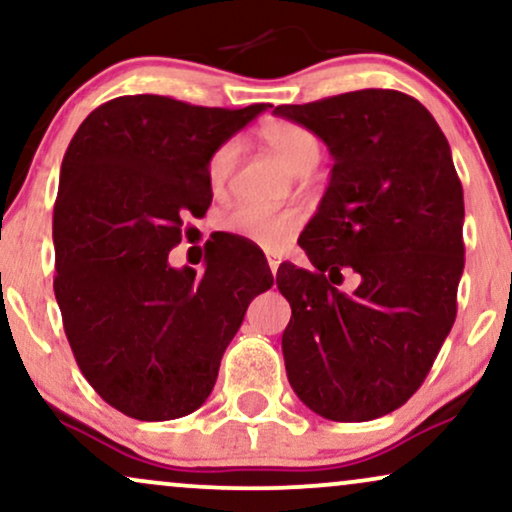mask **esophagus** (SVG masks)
<instances>
[{
  "mask_svg": "<svg viewBox=\"0 0 512 512\" xmlns=\"http://www.w3.org/2000/svg\"><path fill=\"white\" fill-rule=\"evenodd\" d=\"M267 262H269L271 274H276V271H278V264H281V260H278V255H274V252H267Z\"/></svg>",
  "mask_w": 512,
  "mask_h": 512,
  "instance_id": "obj_1",
  "label": "esophagus"
}]
</instances>
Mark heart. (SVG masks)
Masks as SVG:
<instances>
[{"mask_svg":"<svg viewBox=\"0 0 512 512\" xmlns=\"http://www.w3.org/2000/svg\"><path fill=\"white\" fill-rule=\"evenodd\" d=\"M260 139L271 153L286 163L295 174H309L321 160V141L312 129L297 125L290 120H269L260 127ZM238 160L236 141H224L208 163V184L212 193H222L234 174ZM222 226L231 234L260 243L264 248H281L297 234L302 226V212L286 208L274 210L264 205L241 203L229 212H224Z\"/></svg>","mask_w":512,"mask_h":512,"instance_id":"b5f03b06","label":"heart"}]
</instances>
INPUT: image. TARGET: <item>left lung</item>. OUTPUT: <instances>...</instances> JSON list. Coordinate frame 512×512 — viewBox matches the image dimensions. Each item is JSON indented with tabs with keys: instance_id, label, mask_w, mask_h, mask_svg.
<instances>
[{
	"instance_id": "1",
	"label": "left lung",
	"mask_w": 512,
	"mask_h": 512,
	"mask_svg": "<svg viewBox=\"0 0 512 512\" xmlns=\"http://www.w3.org/2000/svg\"><path fill=\"white\" fill-rule=\"evenodd\" d=\"M274 113L312 129L335 160L297 241L314 269L276 274L293 309L281 340L290 387L328 420L380 418L423 385L456 321L465 210L449 141L394 89ZM347 270L360 274L354 294L337 290Z\"/></svg>"
}]
</instances>
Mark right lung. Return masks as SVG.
I'll list each match as a JSON object with an SVG mask.
<instances>
[{
	"instance_id": "1",
	"label": "right lung",
	"mask_w": 512,
	"mask_h": 512,
	"mask_svg": "<svg viewBox=\"0 0 512 512\" xmlns=\"http://www.w3.org/2000/svg\"><path fill=\"white\" fill-rule=\"evenodd\" d=\"M267 108L118 96L87 115L63 155L56 302L87 383L129 418L196 411L250 300L274 283L241 238L212 245L203 274L167 262L184 217L210 208V155Z\"/></svg>"
}]
</instances>
